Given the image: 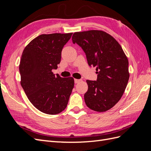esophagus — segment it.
I'll return each mask as SVG.
<instances>
[{"instance_id":"34e87169","label":"esophagus","mask_w":151,"mask_h":151,"mask_svg":"<svg viewBox=\"0 0 151 151\" xmlns=\"http://www.w3.org/2000/svg\"><path fill=\"white\" fill-rule=\"evenodd\" d=\"M81 79H74V83H75L76 84L79 83V82H81Z\"/></svg>"}]
</instances>
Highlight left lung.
Listing matches in <instances>:
<instances>
[{
	"mask_svg": "<svg viewBox=\"0 0 151 151\" xmlns=\"http://www.w3.org/2000/svg\"><path fill=\"white\" fill-rule=\"evenodd\" d=\"M72 42L86 53L89 66L96 67V81L87 80L84 94L87 106L104 112L120 101L129 79V60L117 41L101 30L76 32Z\"/></svg>",
	"mask_w": 151,
	"mask_h": 151,
	"instance_id": "1",
	"label": "left lung"
}]
</instances>
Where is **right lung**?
Masks as SVG:
<instances>
[{
    "mask_svg": "<svg viewBox=\"0 0 151 151\" xmlns=\"http://www.w3.org/2000/svg\"><path fill=\"white\" fill-rule=\"evenodd\" d=\"M72 35H41L31 41L22 53L21 85L32 104L48 115L64 110L74 88L73 77L63 78L52 72L60 63L62 48Z\"/></svg>",
    "mask_w": 151,
    "mask_h": 151,
    "instance_id": "right-lung-1",
    "label": "right lung"
}]
</instances>
